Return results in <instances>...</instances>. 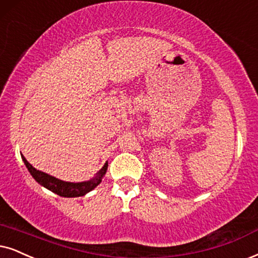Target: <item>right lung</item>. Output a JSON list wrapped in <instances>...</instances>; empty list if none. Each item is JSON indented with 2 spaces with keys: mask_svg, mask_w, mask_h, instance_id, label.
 I'll list each match as a JSON object with an SVG mask.
<instances>
[{
  "mask_svg": "<svg viewBox=\"0 0 258 258\" xmlns=\"http://www.w3.org/2000/svg\"><path fill=\"white\" fill-rule=\"evenodd\" d=\"M21 157L22 161L25 163L26 168L28 169L29 174L32 175V177H33L39 184H41L42 187H45L48 189V190L53 191L54 194L63 198H78L89 193V191L93 190L94 188H96L97 185L101 183L103 176H105L107 172V168H108V162H106L105 165L100 169V171L96 172V175L94 176L93 178H90V180L84 182H65L59 180V178H56L53 177V176L46 174V172L37 170V169L29 164L27 159H26L24 156H21Z\"/></svg>",
  "mask_w": 258,
  "mask_h": 258,
  "instance_id": "right-lung-1",
  "label": "right lung"
}]
</instances>
